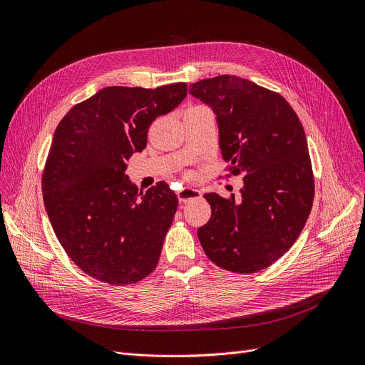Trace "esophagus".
I'll return each mask as SVG.
<instances>
[{"mask_svg":"<svg viewBox=\"0 0 365 365\" xmlns=\"http://www.w3.org/2000/svg\"><path fill=\"white\" fill-rule=\"evenodd\" d=\"M178 198L180 202L197 200V198H201V190L194 187H182L180 190H178Z\"/></svg>","mask_w":365,"mask_h":365,"instance_id":"34e87169","label":"esophagus"}]
</instances>
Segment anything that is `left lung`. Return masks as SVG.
<instances>
[{
    "instance_id": "left-lung-1",
    "label": "left lung",
    "mask_w": 365,
    "mask_h": 365,
    "mask_svg": "<svg viewBox=\"0 0 365 365\" xmlns=\"http://www.w3.org/2000/svg\"><path fill=\"white\" fill-rule=\"evenodd\" d=\"M189 93L215 112L222 157L232 175L244 176L240 201L204 195L212 217L198 227L200 242L226 271H262L289 252L312 208L302 123L281 94L235 75L201 80Z\"/></svg>"
}]
</instances>
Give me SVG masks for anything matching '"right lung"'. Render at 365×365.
Masks as SVG:
<instances>
[{"label": "right lung", "mask_w": 365, "mask_h": 365, "mask_svg": "<svg viewBox=\"0 0 365 365\" xmlns=\"http://www.w3.org/2000/svg\"><path fill=\"white\" fill-rule=\"evenodd\" d=\"M185 83L105 87L54 130L43 173L44 205L72 262L90 277L125 285L155 269L178 197L165 182L143 194L125 175L148 128L186 98Z\"/></svg>", "instance_id": "add662e5"}]
</instances>
